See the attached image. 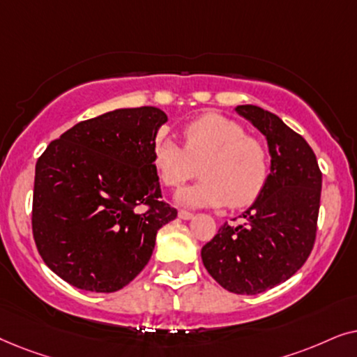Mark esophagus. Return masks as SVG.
<instances>
[{
    "mask_svg": "<svg viewBox=\"0 0 357 357\" xmlns=\"http://www.w3.org/2000/svg\"><path fill=\"white\" fill-rule=\"evenodd\" d=\"M178 217L183 218V220H191V218L194 217V213L189 212V211H179Z\"/></svg>",
    "mask_w": 357,
    "mask_h": 357,
    "instance_id": "1",
    "label": "esophagus"
}]
</instances>
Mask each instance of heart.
<instances>
[{
  "mask_svg": "<svg viewBox=\"0 0 357 357\" xmlns=\"http://www.w3.org/2000/svg\"><path fill=\"white\" fill-rule=\"evenodd\" d=\"M183 140L181 145L160 135L151 150V163L166 188L183 186L201 165V179L178 192L179 204L241 208L264 191L271 171L269 150L240 122L204 114L186 123Z\"/></svg>",
  "mask_w": 357,
  "mask_h": 357,
  "instance_id": "b5f03b06",
  "label": "heart"
}]
</instances>
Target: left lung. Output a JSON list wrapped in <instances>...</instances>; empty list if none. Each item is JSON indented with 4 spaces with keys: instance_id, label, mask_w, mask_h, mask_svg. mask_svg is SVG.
I'll list each match as a JSON object with an SVG mask.
<instances>
[{
    "instance_id": "8db88e82",
    "label": "left lung",
    "mask_w": 357,
    "mask_h": 357,
    "mask_svg": "<svg viewBox=\"0 0 357 357\" xmlns=\"http://www.w3.org/2000/svg\"><path fill=\"white\" fill-rule=\"evenodd\" d=\"M268 139L271 173L264 191L243 213L245 223L218 228L202 246V263L223 289L255 296L297 273L317 238L321 171L302 135L275 114L258 106H238Z\"/></svg>"
}]
</instances>
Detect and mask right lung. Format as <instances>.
<instances>
[{
    "label": "right lung",
    "instance_id": "add662e5",
    "mask_svg": "<svg viewBox=\"0 0 357 357\" xmlns=\"http://www.w3.org/2000/svg\"><path fill=\"white\" fill-rule=\"evenodd\" d=\"M160 109H116L78 122L36 165L32 235L44 263L71 286L116 292L151 258L178 211L161 201L151 163ZM144 211H141V207Z\"/></svg>",
    "mask_w": 357,
    "mask_h": 357
}]
</instances>
